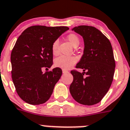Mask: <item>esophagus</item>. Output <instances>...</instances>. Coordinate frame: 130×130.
I'll return each mask as SVG.
<instances>
[{
	"mask_svg": "<svg viewBox=\"0 0 130 130\" xmlns=\"http://www.w3.org/2000/svg\"><path fill=\"white\" fill-rule=\"evenodd\" d=\"M62 72H63V73H69L68 71L65 70V69H63V70H62Z\"/></svg>",
	"mask_w": 130,
	"mask_h": 130,
	"instance_id": "1",
	"label": "esophagus"
}]
</instances>
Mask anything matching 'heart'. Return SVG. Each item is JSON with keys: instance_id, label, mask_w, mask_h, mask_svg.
<instances>
[{"instance_id": "1", "label": "heart", "mask_w": 130, "mask_h": 130, "mask_svg": "<svg viewBox=\"0 0 130 130\" xmlns=\"http://www.w3.org/2000/svg\"><path fill=\"white\" fill-rule=\"evenodd\" d=\"M67 40L70 42L71 44L73 47L78 45L80 40L77 36L75 34H69L67 36ZM59 41L55 40L52 44V52L53 54H57L58 53ZM77 59L73 56H65L61 55L59 57L55 60V65L56 67H60L63 69H69L71 68L75 63H77Z\"/></svg>"}]
</instances>
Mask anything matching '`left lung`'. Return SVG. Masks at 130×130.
Returning <instances> with one entry per match:
<instances>
[{"instance_id":"8db88e82","label":"left lung","mask_w":130,"mask_h":130,"mask_svg":"<svg viewBox=\"0 0 130 130\" xmlns=\"http://www.w3.org/2000/svg\"><path fill=\"white\" fill-rule=\"evenodd\" d=\"M72 30L83 37L85 48L76 65L83 72L71 71L73 80L69 90L77 102L94 105L103 99L113 80L116 64L112 45L100 30L92 26H79Z\"/></svg>"}]
</instances>
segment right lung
Masks as SVG:
<instances>
[{"instance_id": "1", "label": "right lung", "mask_w": 130, "mask_h": 130, "mask_svg": "<svg viewBox=\"0 0 130 130\" xmlns=\"http://www.w3.org/2000/svg\"><path fill=\"white\" fill-rule=\"evenodd\" d=\"M66 26H33L18 38L10 56L12 78L16 92L24 102L43 104L53 93L62 75L59 67L43 73V68L53 65L52 44L68 30Z\"/></svg>"}]
</instances>
